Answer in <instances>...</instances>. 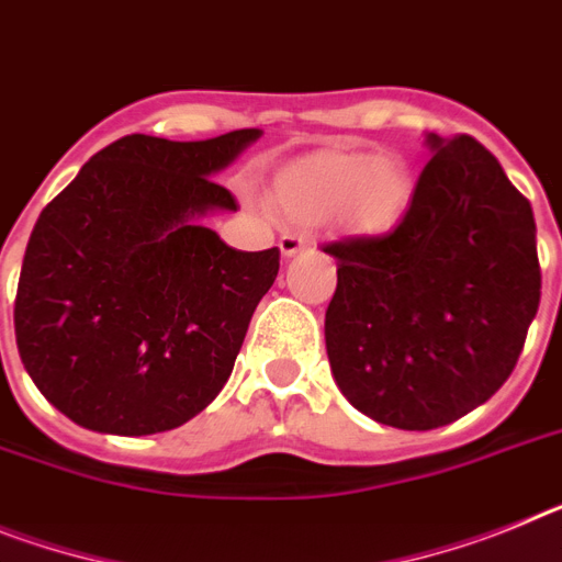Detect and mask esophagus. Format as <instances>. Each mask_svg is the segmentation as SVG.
<instances>
[{
    "label": "esophagus",
    "mask_w": 562,
    "mask_h": 562,
    "mask_svg": "<svg viewBox=\"0 0 562 562\" xmlns=\"http://www.w3.org/2000/svg\"><path fill=\"white\" fill-rule=\"evenodd\" d=\"M310 238H304V235H295V233H286L281 235V241H278V247H281V256L284 258H292V256H299L301 249L310 247Z\"/></svg>",
    "instance_id": "obj_1"
}]
</instances>
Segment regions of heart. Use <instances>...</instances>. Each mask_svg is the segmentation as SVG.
I'll list each match as a JSON object with an SVG mask.
<instances>
[{"mask_svg": "<svg viewBox=\"0 0 562 562\" xmlns=\"http://www.w3.org/2000/svg\"><path fill=\"white\" fill-rule=\"evenodd\" d=\"M415 170L397 153L333 144L295 158L276 179V201L295 222H338L358 235H381L406 215Z\"/></svg>", "mask_w": 562, "mask_h": 562, "instance_id": "heart-1", "label": "heart"}]
</instances>
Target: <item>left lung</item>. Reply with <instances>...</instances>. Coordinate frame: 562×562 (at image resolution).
Masks as SVG:
<instances>
[{
    "mask_svg": "<svg viewBox=\"0 0 562 562\" xmlns=\"http://www.w3.org/2000/svg\"><path fill=\"white\" fill-rule=\"evenodd\" d=\"M431 150L392 233L324 247L338 286L324 335L335 383L367 418L426 431L486 404L540 304L531 204L472 136Z\"/></svg>",
    "mask_w": 562,
    "mask_h": 562,
    "instance_id": "8db88e82",
    "label": "left lung"
}]
</instances>
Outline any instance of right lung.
Masks as SVG:
<instances>
[{"label":"right lung","instance_id":"1","mask_svg":"<svg viewBox=\"0 0 562 562\" xmlns=\"http://www.w3.org/2000/svg\"><path fill=\"white\" fill-rule=\"evenodd\" d=\"M258 138V127L204 142L133 133L42 210L13 327L27 375L74 424L156 435L222 392L281 252H241L204 227L238 210L210 176Z\"/></svg>","mask_w":562,"mask_h":562}]
</instances>
